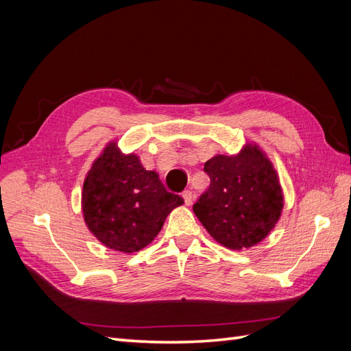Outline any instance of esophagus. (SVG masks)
Returning a JSON list of instances; mask_svg holds the SVG:
<instances>
[{
    "label": "esophagus",
    "mask_w": 351,
    "mask_h": 351,
    "mask_svg": "<svg viewBox=\"0 0 351 351\" xmlns=\"http://www.w3.org/2000/svg\"><path fill=\"white\" fill-rule=\"evenodd\" d=\"M182 196H183V199H184V204L189 206V205H192V202H193V193L190 192V190H184V192L182 193Z\"/></svg>",
    "instance_id": "1"
}]
</instances>
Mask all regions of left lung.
I'll return each instance as SVG.
<instances>
[{
    "label": "left lung",
    "instance_id": "8db88e82",
    "mask_svg": "<svg viewBox=\"0 0 351 351\" xmlns=\"http://www.w3.org/2000/svg\"><path fill=\"white\" fill-rule=\"evenodd\" d=\"M210 184L193 205L202 226L222 246L249 249L277 224L284 196L277 171L258 145L237 155H215L205 162Z\"/></svg>",
    "mask_w": 351,
    "mask_h": 351
}]
</instances>
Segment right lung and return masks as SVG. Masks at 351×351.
Returning <instances> with one entry per match:
<instances>
[{
    "label": "right lung",
    "instance_id": "right-lung-1",
    "mask_svg": "<svg viewBox=\"0 0 351 351\" xmlns=\"http://www.w3.org/2000/svg\"><path fill=\"white\" fill-rule=\"evenodd\" d=\"M184 200L164 187L136 154L110 142L95 159L82 190L83 218L104 246L123 253L146 247Z\"/></svg>",
    "mask_w": 351,
    "mask_h": 351
}]
</instances>
